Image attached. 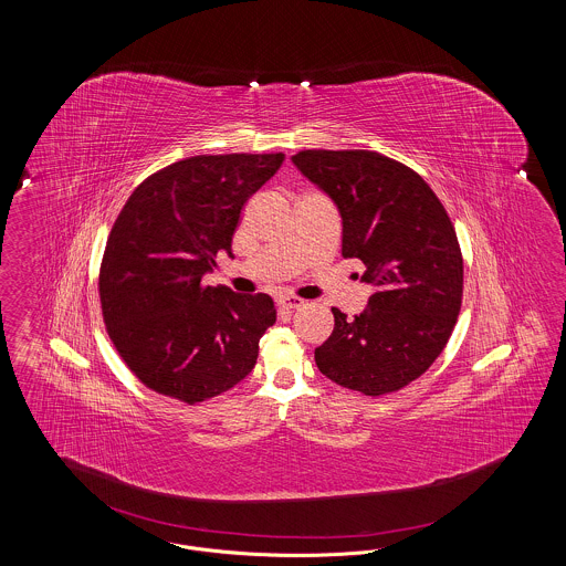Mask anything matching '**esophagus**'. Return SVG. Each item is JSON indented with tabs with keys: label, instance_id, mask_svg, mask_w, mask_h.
Returning <instances> with one entry per match:
<instances>
[{
	"label": "esophagus",
	"instance_id": "34e87169",
	"mask_svg": "<svg viewBox=\"0 0 566 566\" xmlns=\"http://www.w3.org/2000/svg\"><path fill=\"white\" fill-rule=\"evenodd\" d=\"M277 305L284 307V310H301V307L305 305V301L298 298V296H282V298L277 301Z\"/></svg>",
	"mask_w": 566,
	"mask_h": 566
}]
</instances>
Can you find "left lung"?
Masks as SVG:
<instances>
[{
    "label": "left lung",
    "mask_w": 566,
    "mask_h": 566,
    "mask_svg": "<svg viewBox=\"0 0 566 566\" xmlns=\"http://www.w3.org/2000/svg\"><path fill=\"white\" fill-rule=\"evenodd\" d=\"M293 163L335 201L342 254L376 286L348 318L333 307L331 337L314 352L331 381L365 397L397 392L443 352L462 303V252L439 197L403 163L371 150H301Z\"/></svg>",
    "instance_id": "left-lung-1"
}]
</instances>
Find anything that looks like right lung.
<instances>
[{
  "instance_id": "right-lung-1",
  "label": "right lung",
  "mask_w": 566,
  "mask_h": 566,
  "mask_svg": "<svg viewBox=\"0 0 566 566\" xmlns=\"http://www.w3.org/2000/svg\"><path fill=\"white\" fill-rule=\"evenodd\" d=\"M284 161L270 155H199L171 163L132 192L109 231L99 270L102 316L125 365L146 388L197 405L252 371L275 323L270 295L203 286L216 252L229 256L245 201Z\"/></svg>"
}]
</instances>
